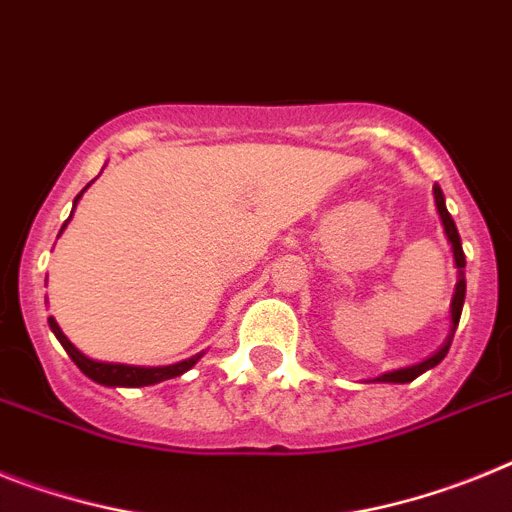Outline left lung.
Returning a JSON list of instances; mask_svg holds the SVG:
<instances>
[{
    "mask_svg": "<svg viewBox=\"0 0 512 512\" xmlns=\"http://www.w3.org/2000/svg\"><path fill=\"white\" fill-rule=\"evenodd\" d=\"M433 195H435V206H438V213H441L443 229H446V237L453 247V260H456V268H459V283H456V293H453V301H451V324H453L451 332H456V327H459V319H461V309H464V296H466V275H464L466 257H464V250H461L459 229H456V224H453V219H451V213H448L446 198H443V190L438 188V182L433 185ZM451 340H453V335L448 337L446 345H443V348L438 350L433 358H428V361L417 363V366H412V368H402V371L384 373V376H379L376 381H391V384H407V381H415L420 373H425L428 368L438 366V363L446 358L448 348H451Z\"/></svg>",
    "mask_w": 512,
    "mask_h": 512,
    "instance_id": "obj_1",
    "label": "left lung"
}]
</instances>
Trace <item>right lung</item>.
Masks as SVG:
<instances>
[{
    "instance_id": "right-lung-1",
    "label": "right lung",
    "mask_w": 512,
    "mask_h": 512,
    "mask_svg": "<svg viewBox=\"0 0 512 512\" xmlns=\"http://www.w3.org/2000/svg\"><path fill=\"white\" fill-rule=\"evenodd\" d=\"M82 193H84V190H82ZM82 193L74 198V206H77V201L82 198ZM71 213H74V211H71ZM64 226H61V231H64ZM48 324H51L53 335L59 337V342L64 345V350L69 353L71 361L79 366V371H82L84 376H90L92 381H97V384H102V386H149V384H159V381L175 379V376L185 373L188 368L195 366V361H198V358H201V355H195V358H188V361L175 363V366H162V368L123 366V363H100V361H92V358H87L84 353H79V350L74 348L69 340H66V335L61 332V327L56 324V319L48 317Z\"/></svg>"
}]
</instances>
